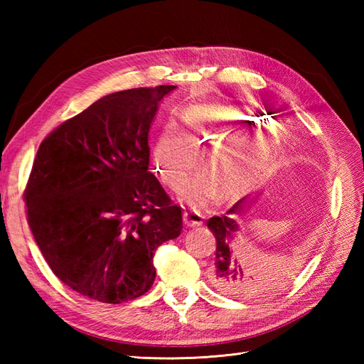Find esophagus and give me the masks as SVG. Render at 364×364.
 <instances>
[{"instance_id":"34e87169","label":"esophagus","mask_w":364,"mask_h":364,"mask_svg":"<svg viewBox=\"0 0 364 364\" xmlns=\"http://www.w3.org/2000/svg\"><path fill=\"white\" fill-rule=\"evenodd\" d=\"M203 215L197 213V211H189L184 210L183 211V222L186 227H200L203 225Z\"/></svg>"}]
</instances>
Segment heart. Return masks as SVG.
<instances>
[{
    "label": "heart",
    "mask_w": 364,
    "mask_h": 364,
    "mask_svg": "<svg viewBox=\"0 0 364 364\" xmlns=\"http://www.w3.org/2000/svg\"><path fill=\"white\" fill-rule=\"evenodd\" d=\"M261 122L235 106L200 105L186 111L181 129L173 123L162 129L153 150V164L161 181L178 189L205 154L208 173H197L183 186L181 197L191 206H203L222 194L237 200L266 184L280 164V150ZM247 134L237 135L239 130ZM237 136H235L234 134Z\"/></svg>",
    "instance_id": "heart-1"
}]
</instances>
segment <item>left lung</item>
<instances>
[{"label": "left lung", "mask_w": 364, "mask_h": 364, "mask_svg": "<svg viewBox=\"0 0 364 364\" xmlns=\"http://www.w3.org/2000/svg\"><path fill=\"white\" fill-rule=\"evenodd\" d=\"M244 202L230 208L227 215H214L208 220V228L215 237V261L211 270V283L219 292L228 296H247V294L266 289L269 284L282 282L283 277H289L297 270L299 261L292 253H275L272 258L255 259L242 250V244L237 241L239 225L233 214H241Z\"/></svg>", "instance_id": "obj_1"}]
</instances>
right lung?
<instances>
[{
	"mask_svg": "<svg viewBox=\"0 0 364 364\" xmlns=\"http://www.w3.org/2000/svg\"><path fill=\"white\" fill-rule=\"evenodd\" d=\"M176 86L115 92L43 139L25 189L45 261L81 296L122 304L156 278L153 255L180 236L181 208L151 172L149 133Z\"/></svg>",
	"mask_w": 364,
	"mask_h": 364,
	"instance_id": "add662e5",
	"label": "right lung"
}]
</instances>
